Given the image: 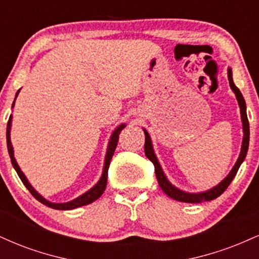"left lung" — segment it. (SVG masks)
Masks as SVG:
<instances>
[{
  "instance_id": "1",
  "label": "left lung",
  "mask_w": 259,
  "mask_h": 259,
  "mask_svg": "<svg viewBox=\"0 0 259 259\" xmlns=\"http://www.w3.org/2000/svg\"><path fill=\"white\" fill-rule=\"evenodd\" d=\"M228 79H229V84H230L231 90L234 91L235 96H236L237 102H239L240 106V113H241V120H242V129H243V139H242V146H241V152H240L239 158H237L236 163L231 169L230 173L228 174V177L225 178L222 183H219L218 185L213 187V189L208 190V191L204 192H198V194H190V192H185L183 190L178 189L174 185H171L169 183V180L165 177V174L163 173L162 167L159 165L158 159H157L156 154H154L153 147H152V141H151L150 135L146 132V129H144L145 133V154L151 162L153 163L154 165V171H156V177L157 180H158V184L160 186V189L167 194L169 197H171L173 200L180 201V202H186V203H201V202H206V201H212L214 198L219 197L225 190L228 189V186L230 185V183L233 181V179L236 175L237 170H239L240 165L243 162V159L246 158V154H247L248 151V142H249V124H248V119H247V113H246V102L243 100L242 94L240 92L239 89L236 88V85L234 84L233 81V72L229 68L228 69Z\"/></svg>"
}]
</instances>
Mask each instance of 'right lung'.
Here are the masks:
<instances>
[{"label": "right lung", "mask_w": 259, "mask_h": 259, "mask_svg": "<svg viewBox=\"0 0 259 259\" xmlns=\"http://www.w3.org/2000/svg\"><path fill=\"white\" fill-rule=\"evenodd\" d=\"M18 94H19V90L17 91L16 94V99L18 96ZM16 99L13 101V105H12V108L14 107V102H16ZM11 125H12V115L10 117V119H8V123H7V133H6V138H7V148H8V153H10V157H11V162H12V165H13V168L16 169L17 174L19 175L20 180L23 181V184H24L26 189L30 191V194L34 196L35 198H36L37 201H40L41 203L45 204V206L50 207V208H53V209H59V210H69V209H74V208H78V207H81V206H86V204L89 203H92L94 201H96L97 198L101 197V195L105 192V189H106V185H107V177H108V168H109V163H111V159L113 157V154H114V151H115V147H117L118 145V140H119V134L121 130L125 127V124H120L119 126L117 127V129L114 130L112 134L111 139H109V144H108V148H107V152H106V158H105V167H103V171H102V175H101L100 180L97 181V184L95 185L94 187H91L89 191H86L85 194H82L81 196H79V197H76L75 200L73 201H69V202H64V203H53V202H50L47 201L46 198H44L42 196H41L36 190L34 189L30 185V183H29L28 179L25 178L24 173H23L22 170H20L19 165H18L16 158H14V153H13V147H12V142H11Z\"/></svg>", "instance_id": "obj_1"}]
</instances>
